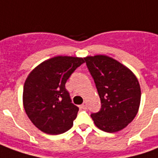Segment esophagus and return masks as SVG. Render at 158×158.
Returning <instances> with one entry per match:
<instances>
[{"instance_id":"esophagus-1","label":"esophagus","mask_w":158,"mask_h":158,"mask_svg":"<svg viewBox=\"0 0 158 158\" xmlns=\"http://www.w3.org/2000/svg\"><path fill=\"white\" fill-rule=\"evenodd\" d=\"M81 108H82V109H86V108H87V102H83V104L81 105Z\"/></svg>"}]
</instances>
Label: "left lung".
<instances>
[{
	"label": "left lung",
	"mask_w": 158,
	"mask_h": 158,
	"mask_svg": "<svg viewBox=\"0 0 158 158\" xmlns=\"http://www.w3.org/2000/svg\"><path fill=\"white\" fill-rule=\"evenodd\" d=\"M94 79L102 107L90 116L98 129L118 132L133 121L140 103V87L133 72L105 55L84 58Z\"/></svg>",
	"instance_id": "left-lung-1"
}]
</instances>
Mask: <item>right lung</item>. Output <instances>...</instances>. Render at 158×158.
<instances>
[{"label": "right lung", "instance_id": "1", "mask_svg": "<svg viewBox=\"0 0 158 158\" xmlns=\"http://www.w3.org/2000/svg\"><path fill=\"white\" fill-rule=\"evenodd\" d=\"M82 57L57 56L41 62L26 79L23 102L30 121L42 132L60 135L72 128L79 107L73 105L65 84Z\"/></svg>", "mask_w": 158, "mask_h": 158}]
</instances>
